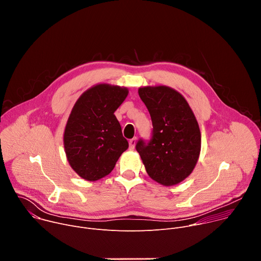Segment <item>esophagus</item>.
<instances>
[{
    "mask_svg": "<svg viewBox=\"0 0 261 261\" xmlns=\"http://www.w3.org/2000/svg\"><path fill=\"white\" fill-rule=\"evenodd\" d=\"M135 144H136V137H134V138H132V139L129 140V147H130V150H133V148L135 147Z\"/></svg>",
    "mask_w": 261,
    "mask_h": 261,
    "instance_id": "obj_1",
    "label": "esophagus"
}]
</instances>
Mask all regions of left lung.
I'll list each match as a JSON object with an SVG mask.
<instances>
[{
	"label": "left lung",
	"instance_id": "1",
	"mask_svg": "<svg viewBox=\"0 0 261 261\" xmlns=\"http://www.w3.org/2000/svg\"><path fill=\"white\" fill-rule=\"evenodd\" d=\"M138 94L151 115L152 139L138 140L147 174L163 186H173L188 177L199 158L201 134L187 100L166 87H142Z\"/></svg>",
	"mask_w": 261,
	"mask_h": 261
}]
</instances>
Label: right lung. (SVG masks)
<instances>
[{
    "label": "right lung",
    "mask_w": 261,
    "mask_h": 261,
    "mask_svg": "<svg viewBox=\"0 0 261 261\" xmlns=\"http://www.w3.org/2000/svg\"><path fill=\"white\" fill-rule=\"evenodd\" d=\"M128 89L99 84L74 104L64 131L67 160L81 177L94 181L109 174L129 144L115 111Z\"/></svg>",
    "instance_id": "obj_1"
}]
</instances>
